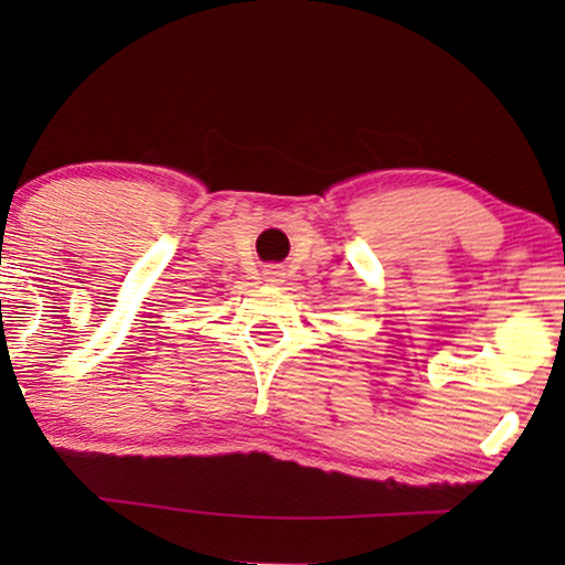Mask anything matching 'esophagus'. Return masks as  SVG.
<instances>
[{
    "mask_svg": "<svg viewBox=\"0 0 565 565\" xmlns=\"http://www.w3.org/2000/svg\"><path fill=\"white\" fill-rule=\"evenodd\" d=\"M282 277H285V273H282L280 267H267V269H265V280H267L269 285H280Z\"/></svg>",
    "mask_w": 565,
    "mask_h": 565,
    "instance_id": "esophagus-1",
    "label": "esophagus"
}]
</instances>
